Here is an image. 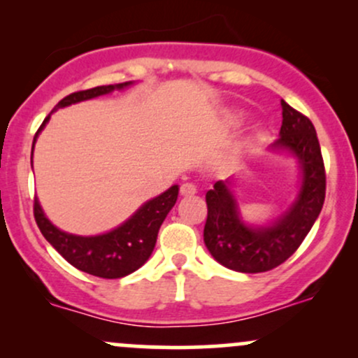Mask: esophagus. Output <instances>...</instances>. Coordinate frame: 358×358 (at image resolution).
Instances as JSON below:
<instances>
[{"label": "esophagus", "mask_w": 358, "mask_h": 358, "mask_svg": "<svg viewBox=\"0 0 358 358\" xmlns=\"http://www.w3.org/2000/svg\"><path fill=\"white\" fill-rule=\"evenodd\" d=\"M196 193V187L193 183H183L182 187H180V195L182 196H192Z\"/></svg>", "instance_id": "34e87169"}]
</instances>
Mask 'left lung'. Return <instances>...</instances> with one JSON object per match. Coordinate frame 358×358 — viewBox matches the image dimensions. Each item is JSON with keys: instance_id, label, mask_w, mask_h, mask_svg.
Listing matches in <instances>:
<instances>
[{"instance_id": "8db88e82", "label": "left lung", "mask_w": 358, "mask_h": 358, "mask_svg": "<svg viewBox=\"0 0 358 358\" xmlns=\"http://www.w3.org/2000/svg\"><path fill=\"white\" fill-rule=\"evenodd\" d=\"M282 124L273 150H287L301 165V188L289 210L266 227L241 220L237 202L224 182L207 192L203 242L225 268L239 273H266L293 256L322 212L327 175L313 122L281 101Z\"/></svg>"}]
</instances>
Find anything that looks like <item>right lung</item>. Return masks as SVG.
I'll return each instance as SVG.
<instances>
[{
  "instance_id": "obj_1",
  "label": "right lung",
  "mask_w": 358,
  "mask_h": 358,
  "mask_svg": "<svg viewBox=\"0 0 358 358\" xmlns=\"http://www.w3.org/2000/svg\"><path fill=\"white\" fill-rule=\"evenodd\" d=\"M131 82L116 85H99V87L72 92L67 97H64L53 110L76 104V102L92 99V97L104 96V94L113 92L114 89H124ZM50 114L45 117L42 126L36 131L34 145L38 133L50 119ZM176 199H178V185H173L165 193L146 202L131 219H127L117 229L94 237L73 236V234L59 231L45 217L36 199L34 203V215L45 239L50 242L57 249V252L65 261L71 262L73 268L97 278L117 279L134 273L150 259L155 249L159 227H162L163 220L166 219L168 212L173 208Z\"/></svg>"
}]
</instances>
